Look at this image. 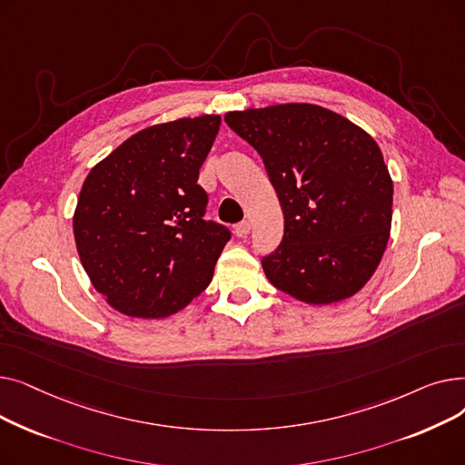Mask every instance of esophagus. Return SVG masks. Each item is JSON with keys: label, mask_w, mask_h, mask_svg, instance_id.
Instances as JSON below:
<instances>
[{"label": "esophagus", "mask_w": 465, "mask_h": 465, "mask_svg": "<svg viewBox=\"0 0 465 465\" xmlns=\"http://www.w3.org/2000/svg\"><path fill=\"white\" fill-rule=\"evenodd\" d=\"M251 230H252V224L249 223V220H242V223H239V224L233 228V232H235L237 237H247V235L251 233Z\"/></svg>", "instance_id": "1"}]
</instances>
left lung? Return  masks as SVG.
<instances>
[{"mask_svg":"<svg viewBox=\"0 0 465 465\" xmlns=\"http://www.w3.org/2000/svg\"><path fill=\"white\" fill-rule=\"evenodd\" d=\"M224 120L258 151L282 207V241L262 260L267 281L309 305L358 294L392 228L394 183L375 139L314 104L230 111Z\"/></svg>","mask_w":465,"mask_h":465,"instance_id":"8db88e82","label":"left lung"}]
</instances>
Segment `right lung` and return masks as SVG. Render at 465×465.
Here are the masks:
<instances>
[{
	"instance_id": "obj_1",
	"label": "right lung",
	"mask_w": 465,
	"mask_h": 465,
	"mask_svg": "<svg viewBox=\"0 0 465 465\" xmlns=\"http://www.w3.org/2000/svg\"><path fill=\"white\" fill-rule=\"evenodd\" d=\"M218 114L144 128L86 175L73 235L94 288L118 312L167 319L209 286L230 232L205 223L198 184Z\"/></svg>"
}]
</instances>
